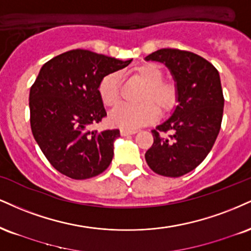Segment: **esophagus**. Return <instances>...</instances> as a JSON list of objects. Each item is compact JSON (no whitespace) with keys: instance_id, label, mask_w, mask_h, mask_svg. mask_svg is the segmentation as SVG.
Returning a JSON list of instances; mask_svg holds the SVG:
<instances>
[{"instance_id":"esophagus-1","label":"esophagus","mask_w":251,"mask_h":251,"mask_svg":"<svg viewBox=\"0 0 251 251\" xmlns=\"http://www.w3.org/2000/svg\"><path fill=\"white\" fill-rule=\"evenodd\" d=\"M137 133V131L135 129H125L123 128L122 131H120V134L123 135V137H126V135H131V134H134Z\"/></svg>"}]
</instances>
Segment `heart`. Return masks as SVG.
Listing matches in <instances>:
<instances>
[{"instance_id": "heart-1", "label": "heart", "mask_w": 251, "mask_h": 251, "mask_svg": "<svg viewBox=\"0 0 251 251\" xmlns=\"http://www.w3.org/2000/svg\"><path fill=\"white\" fill-rule=\"evenodd\" d=\"M134 75L146 85L137 105L122 104L110 114L111 123L125 129H135L155 122L161 113H168L177 104V87L166 81L158 65L146 63L134 69ZM98 93L102 104L113 107L120 100V78L117 72L108 74L100 80ZM159 110H158L157 108Z\"/></svg>"}]
</instances>
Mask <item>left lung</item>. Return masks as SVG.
Returning a JSON list of instances; mask_svg holds the SVG:
<instances>
[{"mask_svg": "<svg viewBox=\"0 0 251 251\" xmlns=\"http://www.w3.org/2000/svg\"><path fill=\"white\" fill-rule=\"evenodd\" d=\"M145 59L170 69L179 102L172 116L152 129L154 141L145 159L156 174L179 177L203 161L219 135L225 106L219 71L201 56L179 49H160ZM167 131L168 137L159 134Z\"/></svg>", "mask_w": 251, "mask_h": 251, "instance_id": "left-lung-1", "label": "left lung"}]
</instances>
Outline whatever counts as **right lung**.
Returning a JSON list of instances; mask_svg holds the SVG:
<instances>
[{
    "label": "right lung",
    "mask_w": 251,
    "mask_h": 251,
    "mask_svg": "<svg viewBox=\"0 0 251 251\" xmlns=\"http://www.w3.org/2000/svg\"><path fill=\"white\" fill-rule=\"evenodd\" d=\"M131 62L76 49L42 66L30 89V125L39 149L59 173L84 180L110 166L119 129L89 127L106 117L98 93L100 80Z\"/></svg>",
    "instance_id": "1"
}]
</instances>
